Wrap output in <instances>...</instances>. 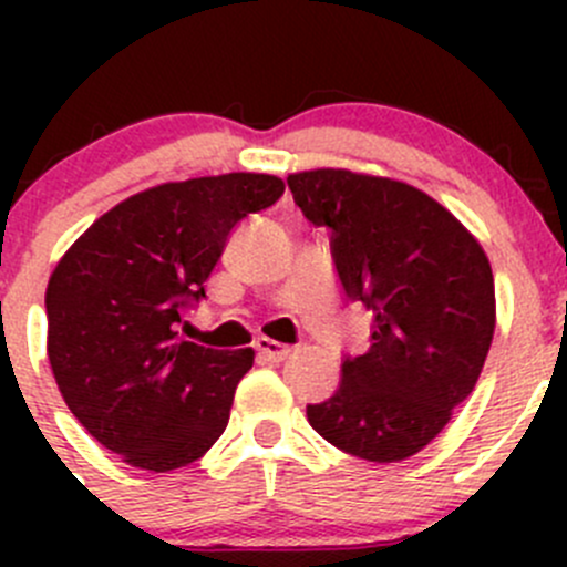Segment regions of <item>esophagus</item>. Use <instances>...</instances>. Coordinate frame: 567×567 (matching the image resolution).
Segmentation results:
<instances>
[{"label":"esophagus","mask_w":567,"mask_h":567,"mask_svg":"<svg viewBox=\"0 0 567 567\" xmlns=\"http://www.w3.org/2000/svg\"><path fill=\"white\" fill-rule=\"evenodd\" d=\"M255 351L260 353L262 359H268V362H285V359H290V353H293V348L290 346H282V342L277 340H268V337H257L255 340Z\"/></svg>","instance_id":"esophagus-1"}]
</instances>
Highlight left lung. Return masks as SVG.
I'll list each match as a JSON object with an SVG mask.
<instances>
[{
    "mask_svg": "<svg viewBox=\"0 0 567 567\" xmlns=\"http://www.w3.org/2000/svg\"><path fill=\"white\" fill-rule=\"evenodd\" d=\"M288 186L301 214L331 230L348 299L373 312L368 353L346 357L340 390L307 405V420L357 458H411L453 420L488 357V257L444 205L403 181L326 167L288 175Z\"/></svg>",
    "mask_w": 567,
    "mask_h": 567,
    "instance_id": "left-lung-1",
    "label": "left lung"
}]
</instances>
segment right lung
Masks as SVG:
<instances>
[{"instance_id": "1", "label": "right lung", "mask_w": 567, "mask_h": 567, "mask_svg": "<svg viewBox=\"0 0 567 567\" xmlns=\"http://www.w3.org/2000/svg\"><path fill=\"white\" fill-rule=\"evenodd\" d=\"M277 175L230 173L162 183L95 219L45 288L51 373L71 414L136 468L203 458L230 420L255 351L177 337L181 312L244 216L277 203Z\"/></svg>"}]
</instances>
